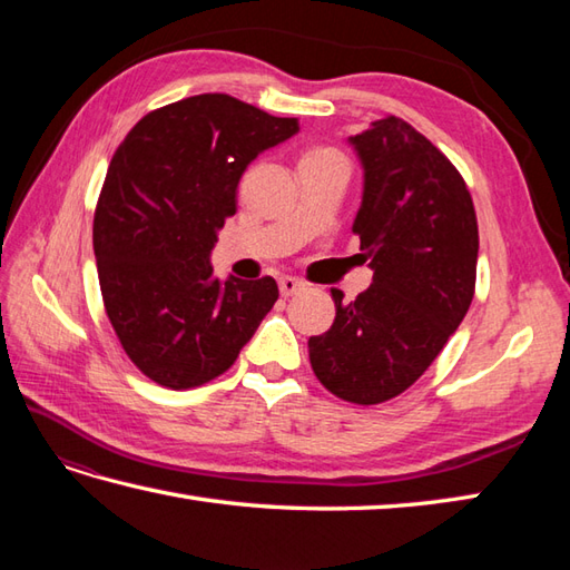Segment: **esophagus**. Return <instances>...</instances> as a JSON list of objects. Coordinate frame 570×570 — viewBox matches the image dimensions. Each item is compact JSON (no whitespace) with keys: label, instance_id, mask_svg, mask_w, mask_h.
Instances as JSON below:
<instances>
[{"label":"esophagus","instance_id":"1","mask_svg":"<svg viewBox=\"0 0 570 570\" xmlns=\"http://www.w3.org/2000/svg\"><path fill=\"white\" fill-rule=\"evenodd\" d=\"M306 284L298 282V278H294V276H282V278H278V292H282V296H294Z\"/></svg>","mask_w":570,"mask_h":570}]
</instances>
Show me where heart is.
I'll use <instances>...</instances> for the list:
<instances>
[{
    "label": "heart",
    "mask_w": 570,
    "mask_h": 570,
    "mask_svg": "<svg viewBox=\"0 0 570 570\" xmlns=\"http://www.w3.org/2000/svg\"><path fill=\"white\" fill-rule=\"evenodd\" d=\"M325 159H343V154L333 147H316V149H308L301 161H325Z\"/></svg>",
    "instance_id": "heart-1"
}]
</instances>
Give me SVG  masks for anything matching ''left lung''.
<instances>
[{"label":"left lung","mask_w":570,"mask_h":570,"mask_svg":"<svg viewBox=\"0 0 570 570\" xmlns=\"http://www.w3.org/2000/svg\"><path fill=\"white\" fill-rule=\"evenodd\" d=\"M365 171L353 223L372 284L308 341L325 390L353 404L406 392L465 318L478 272V217L458 168L399 117L350 137Z\"/></svg>","instance_id":"left-lung-1"}]
</instances>
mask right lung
<instances>
[{
    "label": "right lung",
    "instance_id": "right-lung-1",
    "mask_svg": "<svg viewBox=\"0 0 570 570\" xmlns=\"http://www.w3.org/2000/svg\"><path fill=\"white\" fill-rule=\"evenodd\" d=\"M296 131V117L205 92L149 112L117 147L92 247L107 318L151 382L190 390L220 377L276 304L272 276L220 284L210 252L245 168Z\"/></svg>",
    "mask_w": 570,
    "mask_h": 570
}]
</instances>
